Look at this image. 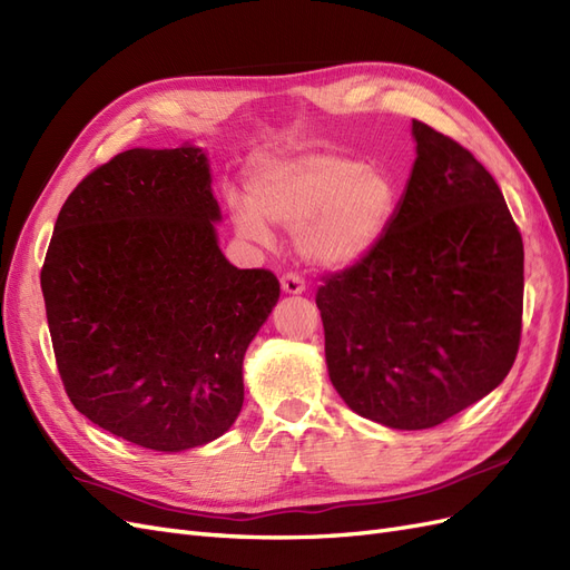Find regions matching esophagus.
Listing matches in <instances>:
<instances>
[{"label": "esophagus", "mask_w": 570, "mask_h": 570, "mask_svg": "<svg viewBox=\"0 0 570 570\" xmlns=\"http://www.w3.org/2000/svg\"><path fill=\"white\" fill-rule=\"evenodd\" d=\"M281 287H283L285 295H302V292L306 289L304 281L299 278L297 273H287V275H283V278H281Z\"/></svg>", "instance_id": "1"}]
</instances>
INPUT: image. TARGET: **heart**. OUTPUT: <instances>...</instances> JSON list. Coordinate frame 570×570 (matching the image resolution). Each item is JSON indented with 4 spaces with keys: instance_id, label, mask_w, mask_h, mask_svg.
<instances>
[{
    "instance_id": "1",
    "label": "heart",
    "mask_w": 570,
    "mask_h": 570,
    "mask_svg": "<svg viewBox=\"0 0 570 570\" xmlns=\"http://www.w3.org/2000/svg\"><path fill=\"white\" fill-rule=\"evenodd\" d=\"M252 204L233 202L235 230L268 243L266 220L299 230V252L323 271H342L366 258L385 237L400 189L383 166L342 154H306L258 170Z\"/></svg>"
}]
</instances>
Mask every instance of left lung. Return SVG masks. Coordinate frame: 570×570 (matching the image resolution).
Here are the masks:
<instances>
[{
    "label": "left lung",
    "mask_w": 570,
    "mask_h": 570,
    "mask_svg": "<svg viewBox=\"0 0 570 570\" xmlns=\"http://www.w3.org/2000/svg\"><path fill=\"white\" fill-rule=\"evenodd\" d=\"M416 161L377 247L318 287L331 383L354 413L425 430L504 381L521 342L523 239L469 149L413 120Z\"/></svg>",
    "instance_id": "1"
}]
</instances>
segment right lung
Returning <instances> with one entry per match:
<instances>
[{"mask_svg":"<svg viewBox=\"0 0 570 570\" xmlns=\"http://www.w3.org/2000/svg\"><path fill=\"white\" fill-rule=\"evenodd\" d=\"M206 151L135 147L85 178L40 285L57 366L95 425L154 452L209 444L245 402L243 361L281 297L218 247Z\"/></svg>","mask_w":570,"mask_h":570,"instance_id":"1","label":"right lung"}]
</instances>
